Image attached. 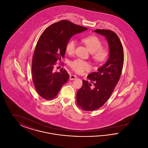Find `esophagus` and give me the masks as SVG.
Here are the masks:
<instances>
[{"label":"esophagus","instance_id":"obj_1","mask_svg":"<svg viewBox=\"0 0 148 148\" xmlns=\"http://www.w3.org/2000/svg\"><path fill=\"white\" fill-rule=\"evenodd\" d=\"M77 78V77L75 75H71L70 76V79L71 80H74V79H76Z\"/></svg>","mask_w":148,"mask_h":148}]
</instances>
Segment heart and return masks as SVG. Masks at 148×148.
Returning a JSON list of instances; mask_svg holds the SVG:
<instances>
[{"label":"heart","instance_id":"heart-1","mask_svg":"<svg viewBox=\"0 0 148 148\" xmlns=\"http://www.w3.org/2000/svg\"><path fill=\"white\" fill-rule=\"evenodd\" d=\"M83 42L87 48L92 53V58L97 63H102L106 60L108 56V52L106 50L101 48L103 43L95 36H88L82 39ZM77 42L74 39H71L67 42L65 49L66 53L72 54L74 53ZM71 68L79 74L83 73L85 71L90 68V65L83 60L77 59L71 61L69 63Z\"/></svg>","mask_w":148,"mask_h":148}]
</instances>
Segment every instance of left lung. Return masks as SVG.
<instances>
[{
  "label": "left lung",
  "mask_w": 148,
  "mask_h": 148,
  "mask_svg": "<svg viewBox=\"0 0 148 148\" xmlns=\"http://www.w3.org/2000/svg\"><path fill=\"white\" fill-rule=\"evenodd\" d=\"M94 32L106 37L109 57L97 71L88 75L91 83L83 80V85L77 92V106L85 111L97 110L106 103L119 80L124 64L123 47L116 34L106 29Z\"/></svg>",
  "instance_id": "obj_1"
}]
</instances>
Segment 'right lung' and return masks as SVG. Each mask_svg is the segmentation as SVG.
Wrapping results in <instances>:
<instances>
[{"instance_id":"add662e5","label":"right lung","mask_w":148,"mask_h":148,"mask_svg":"<svg viewBox=\"0 0 148 148\" xmlns=\"http://www.w3.org/2000/svg\"><path fill=\"white\" fill-rule=\"evenodd\" d=\"M87 29L63 20L49 26L39 37L34 52L32 70L35 89L42 98H54L69 79L66 70L62 68L60 72H54V66L64 57L65 47L71 37Z\"/></svg>"}]
</instances>
